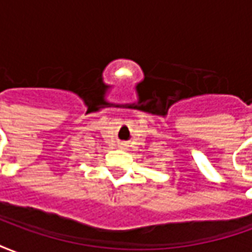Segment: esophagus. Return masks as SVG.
Wrapping results in <instances>:
<instances>
[{"instance_id":"34e87169","label":"esophagus","mask_w":252,"mask_h":252,"mask_svg":"<svg viewBox=\"0 0 252 252\" xmlns=\"http://www.w3.org/2000/svg\"><path fill=\"white\" fill-rule=\"evenodd\" d=\"M120 144H121V147H126V143H120Z\"/></svg>"}]
</instances>
